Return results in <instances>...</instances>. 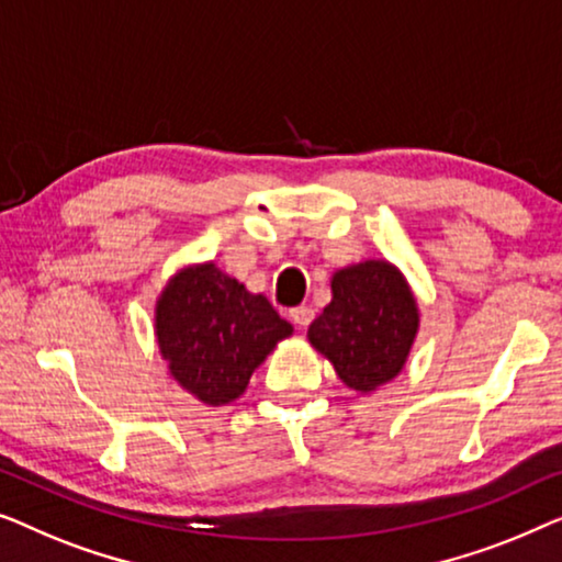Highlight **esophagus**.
Masks as SVG:
<instances>
[{"instance_id":"1","label":"esophagus","mask_w":562,"mask_h":562,"mask_svg":"<svg viewBox=\"0 0 562 562\" xmlns=\"http://www.w3.org/2000/svg\"><path fill=\"white\" fill-rule=\"evenodd\" d=\"M290 318H292V323H295L297 328L311 326V321H313V307H307V305L292 307V311H290Z\"/></svg>"}]
</instances>
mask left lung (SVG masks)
<instances>
[{"label": "left lung", "instance_id": "1", "mask_svg": "<svg viewBox=\"0 0 562 562\" xmlns=\"http://www.w3.org/2000/svg\"><path fill=\"white\" fill-rule=\"evenodd\" d=\"M420 330V307L390 259H361L330 274V303L307 328V341L334 363L338 379L374 394L402 374Z\"/></svg>", "mask_w": 562, "mask_h": 562}]
</instances>
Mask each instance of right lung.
I'll use <instances>...</instances> for the list:
<instances>
[{"label":"right lung","instance_id":"add662e5","mask_svg":"<svg viewBox=\"0 0 562 562\" xmlns=\"http://www.w3.org/2000/svg\"><path fill=\"white\" fill-rule=\"evenodd\" d=\"M290 336L292 326L265 295L211 259L180 267L155 303V341L170 379L211 407L239 400L255 369Z\"/></svg>","mask_w":562,"mask_h":562}]
</instances>
